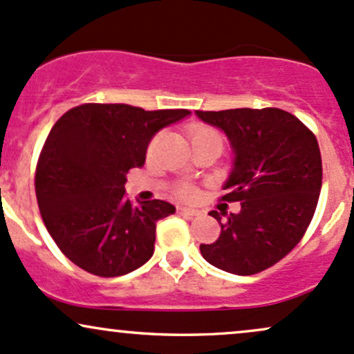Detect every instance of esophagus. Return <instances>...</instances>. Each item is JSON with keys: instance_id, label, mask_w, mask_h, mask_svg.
<instances>
[{"instance_id": "1", "label": "esophagus", "mask_w": 354, "mask_h": 354, "mask_svg": "<svg viewBox=\"0 0 354 354\" xmlns=\"http://www.w3.org/2000/svg\"><path fill=\"white\" fill-rule=\"evenodd\" d=\"M178 213L185 214V216H198L200 211L194 208H188V206H178Z\"/></svg>"}]
</instances>
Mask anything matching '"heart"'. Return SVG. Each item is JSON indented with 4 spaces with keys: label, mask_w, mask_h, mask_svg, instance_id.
Wrapping results in <instances>:
<instances>
[{
    "label": "heart",
    "mask_w": 354,
    "mask_h": 354,
    "mask_svg": "<svg viewBox=\"0 0 354 354\" xmlns=\"http://www.w3.org/2000/svg\"><path fill=\"white\" fill-rule=\"evenodd\" d=\"M189 138H191V141L194 143V141L201 140V138H221V136H219L213 128L198 124V126H193V128L189 129ZM181 193L185 194V196H188V194H191V189L189 188H183Z\"/></svg>",
    "instance_id": "obj_1"
}]
</instances>
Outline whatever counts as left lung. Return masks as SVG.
I'll return each instance as SVG.
<instances>
[{
    "label": "left lung",
    "mask_w": 354,
    "mask_h": 354,
    "mask_svg": "<svg viewBox=\"0 0 354 354\" xmlns=\"http://www.w3.org/2000/svg\"><path fill=\"white\" fill-rule=\"evenodd\" d=\"M194 115L228 138L233 165L223 200L241 205L238 213L211 211L221 233L200 246L203 258L233 274L259 273L290 253L310 226L323 180L318 141L298 118L278 108Z\"/></svg>",
    "instance_id": "1"
}]
</instances>
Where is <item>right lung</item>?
<instances>
[{"mask_svg": "<svg viewBox=\"0 0 354 354\" xmlns=\"http://www.w3.org/2000/svg\"><path fill=\"white\" fill-rule=\"evenodd\" d=\"M188 109L145 111L129 104H81L51 128L35 188L48 233L68 259L104 278L128 274L154 253L156 221L173 214L168 201L124 196L126 174L141 168L160 129Z\"/></svg>", "mask_w": 354, "mask_h": 354, "instance_id": "right-lung-1", "label": "right lung"}]
</instances>
